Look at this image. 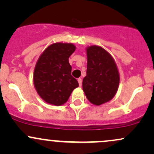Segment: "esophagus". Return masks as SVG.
<instances>
[{
    "instance_id": "obj_1",
    "label": "esophagus",
    "mask_w": 154,
    "mask_h": 154,
    "mask_svg": "<svg viewBox=\"0 0 154 154\" xmlns=\"http://www.w3.org/2000/svg\"><path fill=\"white\" fill-rule=\"evenodd\" d=\"M77 81H78L79 85V86L82 85V79H81V78H79L78 79H77Z\"/></svg>"
}]
</instances>
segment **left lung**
Wrapping results in <instances>:
<instances>
[{
    "mask_svg": "<svg viewBox=\"0 0 154 154\" xmlns=\"http://www.w3.org/2000/svg\"><path fill=\"white\" fill-rule=\"evenodd\" d=\"M87 75L82 89L91 103L100 106L112 99L119 85V73L115 61L105 49L98 45L86 48Z\"/></svg>",
    "mask_w": 154,
    "mask_h": 154,
    "instance_id": "left-lung-1",
    "label": "left lung"
}]
</instances>
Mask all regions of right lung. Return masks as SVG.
Masks as SVG:
<instances>
[{
    "mask_svg": "<svg viewBox=\"0 0 154 154\" xmlns=\"http://www.w3.org/2000/svg\"><path fill=\"white\" fill-rule=\"evenodd\" d=\"M75 49L72 43H53L39 57L33 82L37 93L46 103L57 106L63 105L79 86L71 75L72 66L69 63V58Z\"/></svg>",
    "mask_w": 154,
    "mask_h": 154,
    "instance_id": "1",
    "label": "right lung"
}]
</instances>
